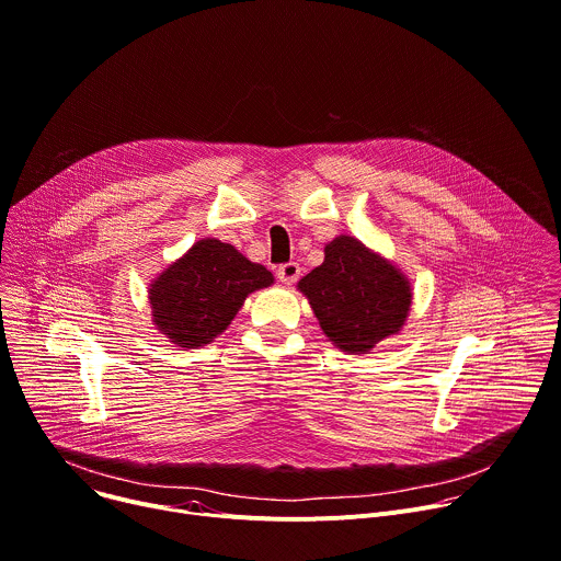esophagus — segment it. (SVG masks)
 <instances>
[{
	"mask_svg": "<svg viewBox=\"0 0 561 561\" xmlns=\"http://www.w3.org/2000/svg\"><path fill=\"white\" fill-rule=\"evenodd\" d=\"M299 273H301V268H299L297 262H286V264H282V266L277 268V279H279L282 284L290 286V284H295V282L299 279Z\"/></svg>",
	"mask_w": 561,
	"mask_h": 561,
	"instance_id": "esophagus-1",
	"label": "esophagus"
}]
</instances>
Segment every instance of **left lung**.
Returning a JSON list of instances; mask_svg holds the SVG:
<instances>
[{"label":"left lung","instance_id":"obj_1","mask_svg":"<svg viewBox=\"0 0 561 561\" xmlns=\"http://www.w3.org/2000/svg\"><path fill=\"white\" fill-rule=\"evenodd\" d=\"M299 288L319 327L346 353H366L394 335L407 322L413 297L402 273L348 234L333 239L324 264L312 268Z\"/></svg>","mask_w":561,"mask_h":561}]
</instances>
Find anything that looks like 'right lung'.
<instances>
[{"mask_svg":"<svg viewBox=\"0 0 561 561\" xmlns=\"http://www.w3.org/2000/svg\"><path fill=\"white\" fill-rule=\"evenodd\" d=\"M273 284L271 271L219 239H202L150 286L157 329L182 348L213 342L249 293Z\"/></svg>","mask_w":561,"mask_h":561,"instance_id":"right-lung-1","label":"right lung"}]
</instances>
